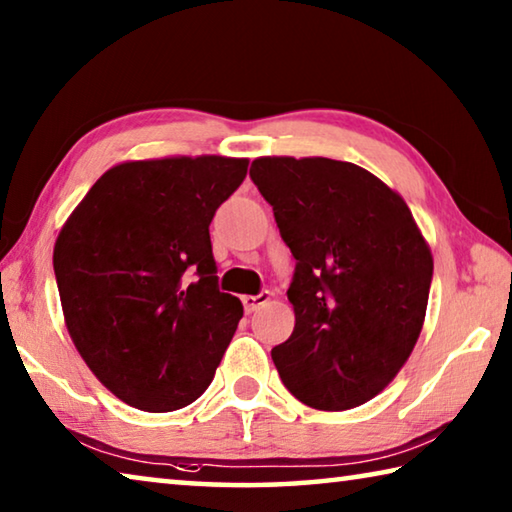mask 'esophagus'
Masks as SVG:
<instances>
[{
	"label": "esophagus",
	"instance_id": "1",
	"mask_svg": "<svg viewBox=\"0 0 512 512\" xmlns=\"http://www.w3.org/2000/svg\"><path fill=\"white\" fill-rule=\"evenodd\" d=\"M268 300H271V293H268V291L257 293V296H241V302H244L248 314H253V311H257L259 307L266 305Z\"/></svg>",
	"mask_w": 512,
	"mask_h": 512
}]
</instances>
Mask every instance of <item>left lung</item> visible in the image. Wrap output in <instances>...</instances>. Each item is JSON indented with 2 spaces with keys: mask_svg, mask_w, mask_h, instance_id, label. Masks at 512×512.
I'll return each mask as SVG.
<instances>
[{
  "mask_svg": "<svg viewBox=\"0 0 512 512\" xmlns=\"http://www.w3.org/2000/svg\"><path fill=\"white\" fill-rule=\"evenodd\" d=\"M250 178L296 257V327L271 357L302 404L345 411L391 384L415 348L433 257L409 205L329 158H257Z\"/></svg>",
  "mask_w": 512,
  "mask_h": 512,
  "instance_id": "8db88e82",
  "label": "left lung"
}]
</instances>
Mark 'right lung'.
Segmentation results:
<instances>
[{
    "mask_svg": "<svg viewBox=\"0 0 512 512\" xmlns=\"http://www.w3.org/2000/svg\"><path fill=\"white\" fill-rule=\"evenodd\" d=\"M248 160L201 155L108 169L54 248L65 325L103 386L140 411H176L214 379L244 316L219 291L210 223Z\"/></svg>",
    "mask_w": 512,
    "mask_h": 512,
    "instance_id": "right-lung-1",
    "label": "right lung"
}]
</instances>
